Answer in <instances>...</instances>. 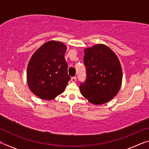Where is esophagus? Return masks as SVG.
Returning <instances> with one entry per match:
<instances>
[{"instance_id": "1", "label": "esophagus", "mask_w": 149, "mask_h": 149, "mask_svg": "<svg viewBox=\"0 0 149 149\" xmlns=\"http://www.w3.org/2000/svg\"><path fill=\"white\" fill-rule=\"evenodd\" d=\"M75 81H76V77L74 76V77H72L71 78V81L72 82H75Z\"/></svg>"}]
</instances>
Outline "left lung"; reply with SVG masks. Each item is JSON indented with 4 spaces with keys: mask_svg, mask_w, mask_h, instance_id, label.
Segmentation results:
<instances>
[{
    "mask_svg": "<svg viewBox=\"0 0 149 149\" xmlns=\"http://www.w3.org/2000/svg\"><path fill=\"white\" fill-rule=\"evenodd\" d=\"M87 79L81 83V95L94 104L110 101L118 94L122 81L119 59L107 45L99 44L84 50Z\"/></svg>",
    "mask_w": 149,
    "mask_h": 149,
    "instance_id": "1",
    "label": "left lung"
}]
</instances>
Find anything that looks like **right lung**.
I'll list each match as a JSON object with an SVG mask.
<instances>
[{"label":"right lung","instance_id":"right-lung-1","mask_svg":"<svg viewBox=\"0 0 149 149\" xmlns=\"http://www.w3.org/2000/svg\"><path fill=\"white\" fill-rule=\"evenodd\" d=\"M67 47L61 42L50 41L39 48L30 59L27 81L33 93L51 100L64 91L70 77L64 54Z\"/></svg>","mask_w":149,"mask_h":149}]
</instances>
